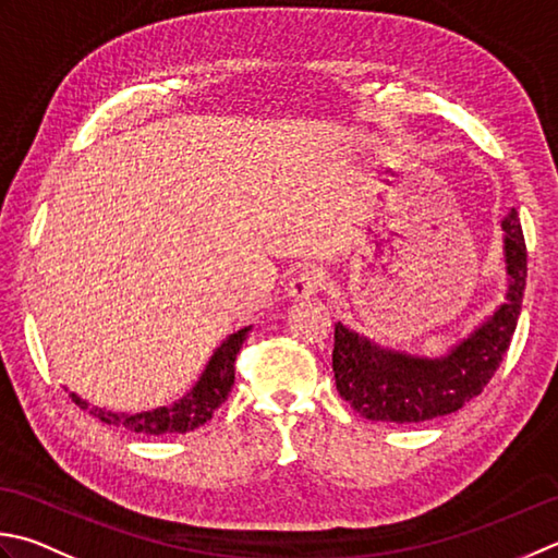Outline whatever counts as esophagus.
<instances>
[{
  "instance_id": "1",
  "label": "esophagus",
  "mask_w": 558,
  "mask_h": 558,
  "mask_svg": "<svg viewBox=\"0 0 558 558\" xmlns=\"http://www.w3.org/2000/svg\"><path fill=\"white\" fill-rule=\"evenodd\" d=\"M326 286V276L319 268H300L292 272V278L288 280V298L292 300H307L314 292L324 290Z\"/></svg>"
}]
</instances>
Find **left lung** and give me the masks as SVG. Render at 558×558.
Instances as JSON below:
<instances>
[{
    "instance_id": "left-lung-1",
    "label": "left lung",
    "mask_w": 558,
    "mask_h": 558,
    "mask_svg": "<svg viewBox=\"0 0 558 558\" xmlns=\"http://www.w3.org/2000/svg\"><path fill=\"white\" fill-rule=\"evenodd\" d=\"M506 300L440 357L411 355L360 336L341 322L333 331L336 389L367 421L423 423L460 411L482 395L515 333L527 280V248L515 210L504 220Z\"/></svg>"
}]
</instances>
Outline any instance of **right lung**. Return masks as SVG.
I'll return each instance as SVG.
<instances>
[{
  "label": "right lung",
  "instance_id": "1",
  "mask_svg": "<svg viewBox=\"0 0 558 558\" xmlns=\"http://www.w3.org/2000/svg\"><path fill=\"white\" fill-rule=\"evenodd\" d=\"M251 326H244L236 333H229L225 341L215 348L213 357L207 360L203 375L195 381L189 395L179 401L169 403V407H159L151 411L140 413H113L98 407H89L82 397L72 391V401L80 409H89L92 416L104 421L108 425H123V428L133 433L145 435H173V433H189L201 428L213 418V413L227 401L229 391L234 387V360L239 348L246 341V333Z\"/></svg>",
  "mask_w": 558,
  "mask_h": 558
}]
</instances>
